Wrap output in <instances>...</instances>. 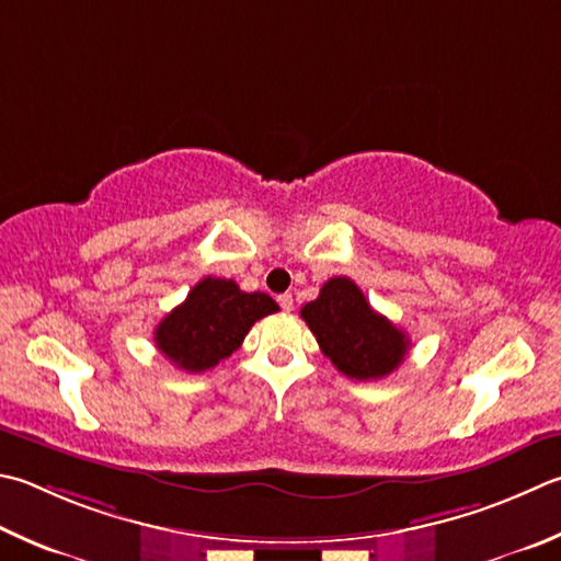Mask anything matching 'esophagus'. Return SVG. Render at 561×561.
<instances>
[{
  "instance_id": "34e87169",
  "label": "esophagus",
  "mask_w": 561,
  "mask_h": 561,
  "mask_svg": "<svg viewBox=\"0 0 561 561\" xmlns=\"http://www.w3.org/2000/svg\"><path fill=\"white\" fill-rule=\"evenodd\" d=\"M277 301H279L282 311H287V313H289V311L294 309V299H291V294H279Z\"/></svg>"
}]
</instances>
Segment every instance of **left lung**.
Returning a JSON list of instances; mask_svg holds the SVG:
<instances>
[{"instance_id":"1","label":"left lung","mask_w":561,"mask_h":561,"mask_svg":"<svg viewBox=\"0 0 561 561\" xmlns=\"http://www.w3.org/2000/svg\"><path fill=\"white\" fill-rule=\"evenodd\" d=\"M321 353L353 380H380L400 368L410 335L375 311L358 284L333 277L301 309Z\"/></svg>"}]
</instances>
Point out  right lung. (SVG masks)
Listing matches in <instances>:
<instances>
[{"label": "right lung", "mask_w": 561, "mask_h": 561, "mask_svg": "<svg viewBox=\"0 0 561 561\" xmlns=\"http://www.w3.org/2000/svg\"><path fill=\"white\" fill-rule=\"evenodd\" d=\"M274 311L279 307L270 294H248L232 279L206 277L161 319L154 343L179 370L203 373L238 351L252 323Z\"/></svg>", "instance_id": "obj_1"}]
</instances>
